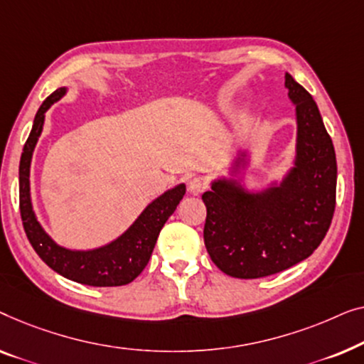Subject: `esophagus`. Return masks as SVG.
<instances>
[{
    "mask_svg": "<svg viewBox=\"0 0 364 364\" xmlns=\"http://www.w3.org/2000/svg\"><path fill=\"white\" fill-rule=\"evenodd\" d=\"M206 188H208V183L204 181L203 178H191V180H189V183H188L189 193H193V194L203 193Z\"/></svg>",
    "mask_w": 364,
    "mask_h": 364,
    "instance_id": "esophagus-1",
    "label": "esophagus"
}]
</instances>
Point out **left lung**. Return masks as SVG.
Segmentation results:
<instances>
[{
  "mask_svg": "<svg viewBox=\"0 0 364 364\" xmlns=\"http://www.w3.org/2000/svg\"><path fill=\"white\" fill-rule=\"evenodd\" d=\"M296 107V161L280 186L249 194L216 181L203 194L204 244L214 264L235 279L279 274L314 254L336 204V156L314 97L285 74Z\"/></svg>",
  "mask_w": 364,
  "mask_h": 364,
  "instance_id": "left-lung-1",
  "label": "left lung"
}]
</instances>
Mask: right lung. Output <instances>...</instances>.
<instances>
[{
    "instance_id": "add662e5",
    "label": "right lung",
    "mask_w": 364,
    "mask_h": 364,
    "mask_svg": "<svg viewBox=\"0 0 364 364\" xmlns=\"http://www.w3.org/2000/svg\"><path fill=\"white\" fill-rule=\"evenodd\" d=\"M64 92L65 89H58L43 102L34 117L33 130L23 148L21 161H19V213H21L24 232L36 254L63 277L92 287L127 285L145 269L156 244L158 234L165 226L166 219L175 213L186 188L184 184H180L148 204V208L133 223L129 231L109 245L85 252L59 247L36 221L29 196V166L36 141L43 132L46 110L54 102H58Z\"/></svg>"
}]
</instances>
